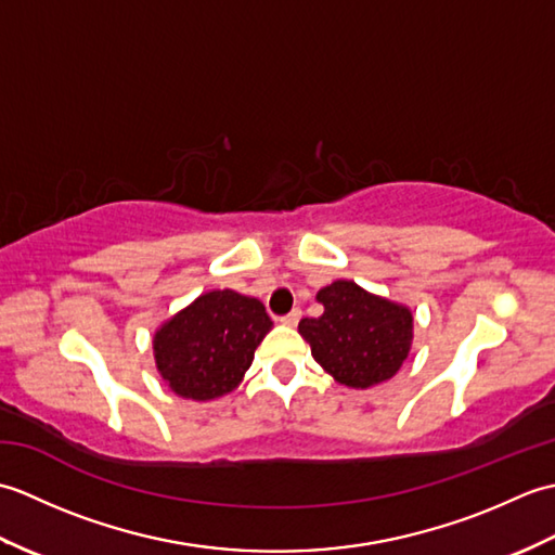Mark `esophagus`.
<instances>
[{
  "instance_id": "esophagus-1",
  "label": "esophagus",
  "mask_w": 555,
  "mask_h": 555,
  "mask_svg": "<svg viewBox=\"0 0 555 555\" xmlns=\"http://www.w3.org/2000/svg\"><path fill=\"white\" fill-rule=\"evenodd\" d=\"M300 317H302V310H300V308H293L288 314L279 317V322L286 324V326H296V324L300 322Z\"/></svg>"
}]
</instances>
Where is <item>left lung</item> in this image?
Instances as JSON below:
<instances>
[{
  "instance_id": "left-lung-1",
  "label": "left lung",
  "mask_w": 555,
  "mask_h": 555,
  "mask_svg": "<svg viewBox=\"0 0 555 555\" xmlns=\"http://www.w3.org/2000/svg\"><path fill=\"white\" fill-rule=\"evenodd\" d=\"M317 300L324 312L298 324L312 358L338 384L352 388L391 379L410 350V310L372 296L352 281H334L317 293Z\"/></svg>"
}]
</instances>
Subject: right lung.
<instances>
[{"label":"right lung","instance_id":"obj_1","mask_svg":"<svg viewBox=\"0 0 555 555\" xmlns=\"http://www.w3.org/2000/svg\"><path fill=\"white\" fill-rule=\"evenodd\" d=\"M269 328L257 298L229 288L205 293L155 334L157 370L183 398H219L238 386Z\"/></svg>","mask_w":555,"mask_h":555}]
</instances>
